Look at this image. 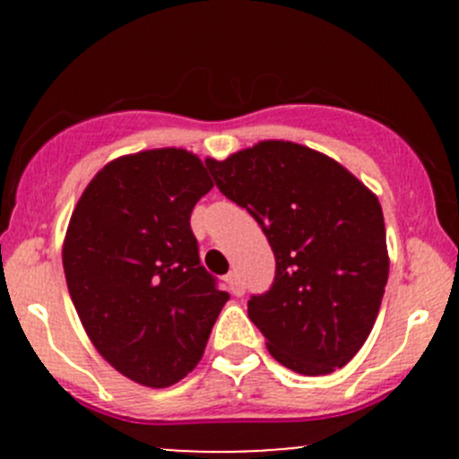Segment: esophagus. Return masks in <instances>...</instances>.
<instances>
[{"label": "esophagus", "instance_id": "obj_1", "mask_svg": "<svg viewBox=\"0 0 459 459\" xmlns=\"http://www.w3.org/2000/svg\"><path fill=\"white\" fill-rule=\"evenodd\" d=\"M226 282H229V287H230V291H233V296L241 298L246 293V284H244V281H241L239 273H237V272H230L229 276H226Z\"/></svg>", "mask_w": 459, "mask_h": 459}]
</instances>
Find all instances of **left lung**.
Wrapping results in <instances>:
<instances>
[{
    "instance_id": "obj_1",
    "label": "left lung",
    "mask_w": 459,
    "mask_h": 459,
    "mask_svg": "<svg viewBox=\"0 0 459 459\" xmlns=\"http://www.w3.org/2000/svg\"><path fill=\"white\" fill-rule=\"evenodd\" d=\"M204 166L276 256L272 287L247 299L270 354L302 376L345 367L365 345L388 281L377 198L341 163L293 142H259Z\"/></svg>"
}]
</instances>
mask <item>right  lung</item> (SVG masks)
I'll return each instance as SVG.
<instances>
[{
  "instance_id": "1",
  "label": "right lung",
  "mask_w": 459,
  "mask_h": 459,
  "mask_svg": "<svg viewBox=\"0 0 459 459\" xmlns=\"http://www.w3.org/2000/svg\"><path fill=\"white\" fill-rule=\"evenodd\" d=\"M213 187L183 149L114 160L88 183L62 263L92 345L116 371L151 388L187 376L229 293L198 256L194 204Z\"/></svg>"
}]
</instances>
